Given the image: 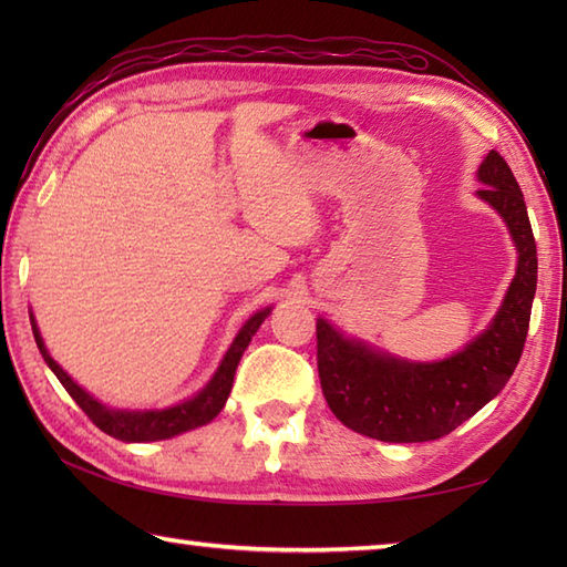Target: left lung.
<instances>
[{
  "label": "left lung",
  "mask_w": 567,
  "mask_h": 567,
  "mask_svg": "<svg viewBox=\"0 0 567 567\" xmlns=\"http://www.w3.org/2000/svg\"><path fill=\"white\" fill-rule=\"evenodd\" d=\"M480 199L507 221L519 250L514 282L485 333L441 363H406L346 339L317 319L321 390L336 419L363 436L421 443L449 436L499 394L519 363L536 292V240L524 195L507 161L489 151L477 171Z\"/></svg>",
  "instance_id": "8db88e82"
}]
</instances>
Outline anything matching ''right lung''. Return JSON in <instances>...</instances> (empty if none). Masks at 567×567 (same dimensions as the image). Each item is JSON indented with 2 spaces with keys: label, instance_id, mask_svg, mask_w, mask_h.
<instances>
[{
  "label": "right lung",
  "instance_id": "right-lung-1",
  "mask_svg": "<svg viewBox=\"0 0 567 567\" xmlns=\"http://www.w3.org/2000/svg\"><path fill=\"white\" fill-rule=\"evenodd\" d=\"M268 315H270V307L258 311V315H252L246 321V327L238 331L236 341L231 343V348H228V353L224 355L219 370H216V375L212 378L207 388H204L197 396H192V400H187L185 404L161 409V412H122V409L104 406L102 402H97L94 396L84 392L80 384L72 382L68 372L60 368L51 355H48L43 339H41L39 329H35L33 319H31V327H33L35 346H39V351L48 363V368L55 372V378L68 390L72 400L78 402L82 412L92 419V424L102 429L104 433H110V436H114L118 441L143 443V441H163V439L177 436V433H183V431L204 426L221 412L226 400H228V392H231L238 360L248 348L252 333L260 329V323L265 321V317H268Z\"/></svg>",
  "mask_w": 567,
  "mask_h": 567
}]
</instances>
